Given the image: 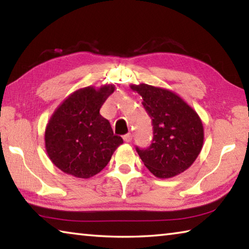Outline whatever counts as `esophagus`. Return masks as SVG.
I'll return each mask as SVG.
<instances>
[{"instance_id": "esophagus-1", "label": "esophagus", "mask_w": 249, "mask_h": 249, "mask_svg": "<svg viewBox=\"0 0 249 249\" xmlns=\"http://www.w3.org/2000/svg\"><path fill=\"white\" fill-rule=\"evenodd\" d=\"M123 140H124V142H132V140H133L132 134L128 133V134L124 135V136H123Z\"/></svg>"}]
</instances>
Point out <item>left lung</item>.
I'll list each match as a JSON object with an SVG mask.
<instances>
[{
    "label": "left lung",
    "mask_w": 249,
    "mask_h": 249,
    "mask_svg": "<svg viewBox=\"0 0 249 249\" xmlns=\"http://www.w3.org/2000/svg\"><path fill=\"white\" fill-rule=\"evenodd\" d=\"M142 96L153 121L154 138L146 149L136 150L147 169L157 178H172L188 169L203 147L204 129L197 113L168 89L149 84H130Z\"/></svg>",
    "instance_id": "left-lung-1"
}]
</instances>
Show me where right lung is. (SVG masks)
Here are the masks:
<instances>
[{"mask_svg":"<svg viewBox=\"0 0 249 249\" xmlns=\"http://www.w3.org/2000/svg\"><path fill=\"white\" fill-rule=\"evenodd\" d=\"M115 90L113 84L98 89L86 87L71 93L50 117L45 130L49 159L65 174L88 179L107 165L113 153L123 144L113 134L100 108Z\"/></svg>","mask_w":249,"mask_h":249,"instance_id":"obj_1","label":"right lung"}]
</instances>
